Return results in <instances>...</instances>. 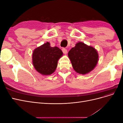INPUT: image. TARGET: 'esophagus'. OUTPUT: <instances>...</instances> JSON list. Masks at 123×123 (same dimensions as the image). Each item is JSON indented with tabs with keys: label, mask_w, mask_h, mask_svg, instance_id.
Wrapping results in <instances>:
<instances>
[{
	"label": "esophagus",
	"mask_w": 123,
	"mask_h": 123,
	"mask_svg": "<svg viewBox=\"0 0 123 123\" xmlns=\"http://www.w3.org/2000/svg\"><path fill=\"white\" fill-rule=\"evenodd\" d=\"M62 52L64 53L65 54H67V49H65V48H62Z\"/></svg>",
	"instance_id": "obj_1"
}]
</instances>
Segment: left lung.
Segmentation results:
<instances>
[{
  "instance_id": "8db88e82",
  "label": "left lung",
  "mask_w": 123,
  "mask_h": 123,
  "mask_svg": "<svg viewBox=\"0 0 123 123\" xmlns=\"http://www.w3.org/2000/svg\"><path fill=\"white\" fill-rule=\"evenodd\" d=\"M68 57L74 70L81 74L93 70L98 60V54L95 48L82 42L77 43L69 51Z\"/></svg>"
}]
</instances>
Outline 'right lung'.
<instances>
[{"label": "right lung", "mask_w": 123, "mask_h": 123, "mask_svg": "<svg viewBox=\"0 0 123 123\" xmlns=\"http://www.w3.org/2000/svg\"><path fill=\"white\" fill-rule=\"evenodd\" d=\"M62 55V52L59 48L52 47L50 43L47 42L33 51V66L42 75H50L56 69L58 59Z\"/></svg>", "instance_id": "add662e5"}]
</instances>
